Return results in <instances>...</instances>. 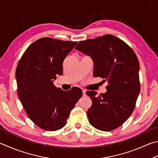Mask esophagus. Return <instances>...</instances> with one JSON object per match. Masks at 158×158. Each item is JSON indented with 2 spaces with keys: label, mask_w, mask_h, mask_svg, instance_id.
<instances>
[{
  "label": "esophagus",
  "mask_w": 158,
  "mask_h": 158,
  "mask_svg": "<svg viewBox=\"0 0 158 158\" xmlns=\"http://www.w3.org/2000/svg\"><path fill=\"white\" fill-rule=\"evenodd\" d=\"M82 93H83V96L86 95V91H85V90H82Z\"/></svg>",
  "instance_id": "obj_1"
}]
</instances>
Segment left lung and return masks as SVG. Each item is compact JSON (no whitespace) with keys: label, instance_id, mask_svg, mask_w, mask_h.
<instances>
[{"label":"left lung","instance_id":"left-lung-1","mask_svg":"<svg viewBox=\"0 0 158 158\" xmlns=\"http://www.w3.org/2000/svg\"><path fill=\"white\" fill-rule=\"evenodd\" d=\"M90 56L94 77L108 81L107 91L97 96L87 91L92 106L87 111L90 124L97 129L110 131L131 115L140 91L139 64L133 50L111 34L80 41L75 48Z\"/></svg>","mask_w":158,"mask_h":158}]
</instances>
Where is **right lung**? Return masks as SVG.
<instances>
[{
	"instance_id": "obj_1",
	"label": "right lung",
	"mask_w": 158,
	"mask_h": 158,
	"mask_svg": "<svg viewBox=\"0 0 158 158\" xmlns=\"http://www.w3.org/2000/svg\"><path fill=\"white\" fill-rule=\"evenodd\" d=\"M77 41L44 37L32 43L20 59L16 70L17 94L29 118L45 131L66 124L71 110L82 96L77 87L64 91L54 85L63 73V63Z\"/></svg>"
}]
</instances>
